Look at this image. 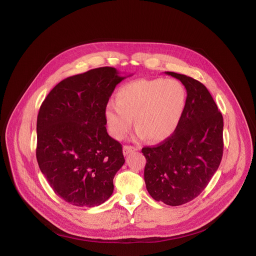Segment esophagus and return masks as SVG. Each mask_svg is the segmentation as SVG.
<instances>
[{"label": "esophagus", "instance_id": "esophagus-1", "mask_svg": "<svg viewBox=\"0 0 256 256\" xmlns=\"http://www.w3.org/2000/svg\"><path fill=\"white\" fill-rule=\"evenodd\" d=\"M135 150H137V148H134V146H124V156H128L130 152H135Z\"/></svg>", "mask_w": 256, "mask_h": 256}]
</instances>
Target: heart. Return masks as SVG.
Masks as SVG:
<instances>
[{
  "mask_svg": "<svg viewBox=\"0 0 256 256\" xmlns=\"http://www.w3.org/2000/svg\"><path fill=\"white\" fill-rule=\"evenodd\" d=\"M187 104L185 86L176 78L137 80L121 86L116 100L108 102L104 118L110 134L124 139L132 126L137 137L160 142L179 128Z\"/></svg>",
  "mask_w": 256,
  "mask_h": 256,
  "instance_id": "heart-1",
  "label": "heart"
}]
</instances>
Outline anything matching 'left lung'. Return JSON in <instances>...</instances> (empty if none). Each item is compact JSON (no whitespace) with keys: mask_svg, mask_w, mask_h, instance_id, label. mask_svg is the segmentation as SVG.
<instances>
[{"mask_svg":"<svg viewBox=\"0 0 256 256\" xmlns=\"http://www.w3.org/2000/svg\"><path fill=\"white\" fill-rule=\"evenodd\" d=\"M186 88L187 104L179 128L159 146L142 148L144 181L152 198L179 206L196 198L223 157V116L207 88L190 76L165 72Z\"/></svg>","mask_w":256,"mask_h":256,"instance_id":"left-lung-1","label":"left lung"}]
</instances>
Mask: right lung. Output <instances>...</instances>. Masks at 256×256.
<instances>
[{"instance_id":"add662e5","label":"right lung","mask_w":256,"mask_h":256,"mask_svg":"<svg viewBox=\"0 0 256 256\" xmlns=\"http://www.w3.org/2000/svg\"><path fill=\"white\" fill-rule=\"evenodd\" d=\"M124 78L112 66L77 74L55 86L40 106V170L54 192L74 206L104 203L126 162L121 144L108 134L104 118L108 98Z\"/></svg>"}]
</instances>
